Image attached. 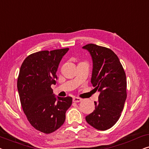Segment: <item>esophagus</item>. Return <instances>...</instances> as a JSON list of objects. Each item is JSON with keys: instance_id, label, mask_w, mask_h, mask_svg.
<instances>
[{"instance_id": "1", "label": "esophagus", "mask_w": 149, "mask_h": 149, "mask_svg": "<svg viewBox=\"0 0 149 149\" xmlns=\"http://www.w3.org/2000/svg\"><path fill=\"white\" fill-rule=\"evenodd\" d=\"M81 100H82V99L80 98V97H73L72 99V101L74 102H81Z\"/></svg>"}]
</instances>
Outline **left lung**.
Here are the masks:
<instances>
[{
	"label": "left lung",
	"mask_w": 149,
	"mask_h": 149,
	"mask_svg": "<svg viewBox=\"0 0 149 149\" xmlns=\"http://www.w3.org/2000/svg\"><path fill=\"white\" fill-rule=\"evenodd\" d=\"M93 62L91 83L100 92L95 110L85 117L89 125L98 130H107L119 120L127 97V81L124 69L117 55L110 49L88 44Z\"/></svg>",
	"instance_id": "left-lung-1"
}]
</instances>
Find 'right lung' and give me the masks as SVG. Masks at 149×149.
<instances>
[{
    "instance_id": "right-lung-1",
    "label": "right lung",
    "mask_w": 149,
    "mask_h": 149,
    "mask_svg": "<svg viewBox=\"0 0 149 149\" xmlns=\"http://www.w3.org/2000/svg\"><path fill=\"white\" fill-rule=\"evenodd\" d=\"M68 50L34 53L20 68L17 86L22 109L30 123L45 134L52 133L64 124L66 112L72 104V97H56L51 87L56 85L58 66Z\"/></svg>"
}]
</instances>
